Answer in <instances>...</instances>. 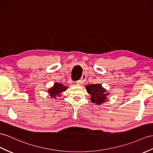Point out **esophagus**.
I'll return each mask as SVG.
<instances>
[{
	"label": "esophagus",
	"mask_w": 153,
	"mask_h": 153,
	"mask_svg": "<svg viewBox=\"0 0 153 153\" xmlns=\"http://www.w3.org/2000/svg\"><path fill=\"white\" fill-rule=\"evenodd\" d=\"M85 79H86V76H85V75H83L79 80H78V81L76 82V84L77 85H80L82 84H83L84 82H85Z\"/></svg>",
	"instance_id": "34e87169"
}]
</instances>
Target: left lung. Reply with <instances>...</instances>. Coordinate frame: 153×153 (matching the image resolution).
Instances as JSON below:
<instances>
[{"mask_svg": "<svg viewBox=\"0 0 153 153\" xmlns=\"http://www.w3.org/2000/svg\"><path fill=\"white\" fill-rule=\"evenodd\" d=\"M87 92L91 95L90 100L91 102L100 105L107 101V97L109 95V92L104 88L101 84H89L85 86Z\"/></svg>", "mask_w": 153, "mask_h": 153, "instance_id": "8db88e82", "label": "left lung"}]
</instances>
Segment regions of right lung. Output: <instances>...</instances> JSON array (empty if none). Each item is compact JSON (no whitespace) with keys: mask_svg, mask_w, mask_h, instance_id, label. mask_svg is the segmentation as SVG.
<instances>
[{"mask_svg":"<svg viewBox=\"0 0 153 153\" xmlns=\"http://www.w3.org/2000/svg\"><path fill=\"white\" fill-rule=\"evenodd\" d=\"M68 86H65V85L58 82L54 84L53 87L48 89V93L52 98L56 99V97H61V94L65 91Z\"/></svg>","mask_w":153,"mask_h":153,"instance_id":"add662e5","label":"right lung"}]
</instances>
